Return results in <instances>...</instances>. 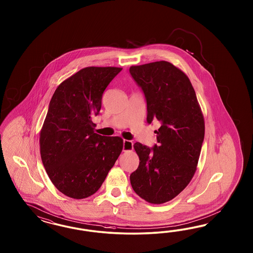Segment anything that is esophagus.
I'll use <instances>...</instances> for the list:
<instances>
[{"label": "esophagus", "instance_id": "1", "mask_svg": "<svg viewBox=\"0 0 253 253\" xmlns=\"http://www.w3.org/2000/svg\"><path fill=\"white\" fill-rule=\"evenodd\" d=\"M133 149V143L130 140H124L123 141V151L129 152Z\"/></svg>", "mask_w": 253, "mask_h": 253}]
</instances>
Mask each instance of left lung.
<instances>
[{
	"label": "left lung",
	"mask_w": 253,
	"mask_h": 253,
	"mask_svg": "<svg viewBox=\"0 0 253 253\" xmlns=\"http://www.w3.org/2000/svg\"><path fill=\"white\" fill-rule=\"evenodd\" d=\"M130 73L145 93L147 123L161 124L155 131L158 146L133 145L140 162L130 184L148 203L162 204L183 191L197 170L204 117L190 80L171 63L131 66Z\"/></svg>",
	"instance_id": "8db88e82"
}]
</instances>
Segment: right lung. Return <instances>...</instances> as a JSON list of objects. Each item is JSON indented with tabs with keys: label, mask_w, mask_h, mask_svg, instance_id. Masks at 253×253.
I'll return each instance as SVG.
<instances>
[{
	"label": "right lung",
	"mask_w": 253,
	"mask_h": 253,
	"mask_svg": "<svg viewBox=\"0 0 253 253\" xmlns=\"http://www.w3.org/2000/svg\"><path fill=\"white\" fill-rule=\"evenodd\" d=\"M87 67L62 82L40 133V152L54 186L71 199L93 195L122 153L123 138L94 132L103 92L122 70Z\"/></svg>",
	"instance_id": "obj_1"
}]
</instances>
